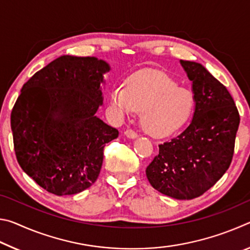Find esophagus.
Wrapping results in <instances>:
<instances>
[{"label": "esophagus", "mask_w": 250, "mask_h": 250, "mask_svg": "<svg viewBox=\"0 0 250 250\" xmlns=\"http://www.w3.org/2000/svg\"><path fill=\"white\" fill-rule=\"evenodd\" d=\"M125 134L126 138H130V139H135V138L138 137V133L135 132V131L131 130V129L125 130Z\"/></svg>", "instance_id": "34e87169"}]
</instances>
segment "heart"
Wrapping results in <instances>:
<instances>
[{"mask_svg": "<svg viewBox=\"0 0 250 250\" xmlns=\"http://www.w3.org/2000/svg\"><path fill=\"white\" fill-rule=\"evenodd\" d=\"M111 104L119 115L140 113L142 128L152 137L174 133L191 119L195 111V95L171 76L159 71L138 73L125 87L117 86L111 92Z\"/></svg>", "mask_w": 250, "mask_h": 250, "instance_id": "heart-1", "label": "heart"}]
</instances>
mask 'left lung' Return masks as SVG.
<instances>
[{
    "mask_svg": "<svg viewBox=\"0 0 250 250\" xmlns=\"http://www.w3.org/2000/svg\"><path fill=\"white\" fill-rule=\"evenodd\" d=\"M181 65L193 83V120L181 134L159 146L146 173L164 195L192 200L216 184L229 167L240 117L229 91L204 66L188 61Z\"/></svg>",
    "mask_w": 250,
    "mask_h": 250,
    "instance_id": "8db88e82",
    "label": "left lung"
}]
</instances>
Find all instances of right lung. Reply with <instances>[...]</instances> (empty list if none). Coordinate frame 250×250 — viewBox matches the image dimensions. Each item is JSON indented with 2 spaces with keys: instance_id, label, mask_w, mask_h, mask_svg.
<instances>
[{
  "instance_id": "1",
  "label": "right lung",
  "mask_w": 250,
  "mask_h": 250,
  "mask_svg": "<svg viewBox=\"0 0 250 250\" xmlns=\"http://www.w3.org/2000/svg\"><path fill=\"white\" fill-rule=\"evenodd\" d=\"M109 70L96 57L65 55L22 87L11 113L15 155L23 171L49 193L73 195L94 184L105 143L119 135L95 116Z\"/></svg>"
}]
</instances>
